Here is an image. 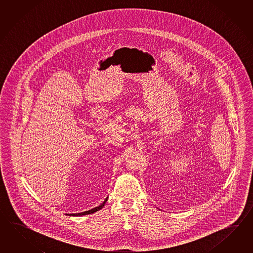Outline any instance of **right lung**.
<instances>
[{
  "instance_id": "right-lung-1",
  "label": "right lung",
  "mask_w": 253,
  "mask_h": 253,
  "mask_svg": "<svg viewBox=\"0 0 253 253\" xmlns=\"http://www.w3.org/2000/svg\"><path fill=\"white\" fill-rule=\"evenodd\" d=\"M108 201V197L105 199V201L103 202L101 205H99V206H97V207H95V208H93L91 210L86 211H83V212H80V213H70V214H66L69 215V216H83V215H87V214H91V213H94V212H96L97 211L101 210L103 207H104V205L106 204V202Z\"/></svg>"
}]
</instances>
